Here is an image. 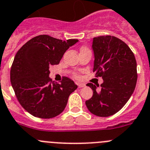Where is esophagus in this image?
I'll use <instances>...</instances> for the list:
<instances>
[{"instance_id": "34e87169", "label": "esophagus", "mask_w": 150, "mask_h": 150, "mask_svg": "<svg viewBox=\"0 0 150 150\" xmlns=\"http://www.w3.org/2000/svg\"><path fill=\"white\" fill-rule=\"evenodd\" d=\"M76 84L77 85V86L79 88H82V87H85V86H86V85H85L84 83H81V82H76Z\"/></svg>"}]
</instances>
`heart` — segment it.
Masks as SVG:
<instances>
[{
  "label": "heart",
  "mask_w": 150,
  "mask_h": 150,
  "mask_svg": "<svg viewBox=\"0 0 150 150\" xmlns=\"http://www.w3.org/2000/svg\"><path fill=\"white\" fill-rule=\"evenodd\" d=\"M83 48H86V47H82V49H83Z\"/></svg>",
  "instance_id": "obj_1"
}]
</instances>
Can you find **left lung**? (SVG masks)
Returning a JSON list of instances; mask_svg holds the SVG:
<instances>
[{
  "mask_svg": "<svg viewBox=\"0 0 150 150\" xmlns=\"http://www.w3.org/2000/svg\"><path fill=\"white\" fill-rule=\"evenodd\" d=\"M94 53L93 71L103 82L100 89L88 83L93 96L86 100L91 113L99 117H108L119 112L134 92L138 79L137 62L134 53L120 38L101 35L93 39Z\"/></svg>",
  "mask_w": 150,
  "mask_h": 150,
  "instance_id": "1",
  "label": "left lung"
}]
</instances>
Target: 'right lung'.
<instances>
[{
    "instance_id": "obj_1",
    "label": "right lung",
    "mask_w": 150,
    "mask_h": 150,
    "mask_svg": "<svg viewBox=\"0 0 150 150\" xmlns=\"http://www.w3.org/2000/svg\"><path fill=\"white\" fill-rule=\"evenodd\" d=\"M77 39L62 41L47 35L30 39L19 49L10 70V81L21 106L34 117L49 119L64 111L77 86L64 76L60 83L49 77L50 68L58 64Z\"/></svg>"
}]
</instances>
